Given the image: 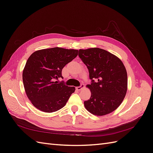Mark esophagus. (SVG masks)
Here are the masks:
<instances>
[{
	"label": "esophagus",
	"mask_w": 153,
	"mask_h": 153,
	"mask_svg": "<svg viewBox=\"0 0 153 153\" xmlns=\"http://www.w3.org/2000/svg\"><path fill=\"white\" fill-rule=\"evenodd\" d=\"M84 84H80V86H78V87H76V89L77 90V91H80V90H82L83 88H84Z\"/></svg>",
	"instance_id": "34e87169"
}]
</instances>
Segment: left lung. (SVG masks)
<instances>
[{"label":"left lung","instance_id":"8db88e82","mask_svg":"<svg viewBox=\"0 0 153 153\" xmlns=\"http://www.w3.org/2000/svg\"><path fill=\"white\" fill-rule=\"evenodd\" d=\"M78 56L87 67L91 84L87 85L91 96L84 101L85 108L102 116L121 104L127 91V72L117 57L99 48L80 49Z\"/></svg>","mask_w":153,"mask_h":153}]
</instances>
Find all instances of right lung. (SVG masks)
I'll use <instances>...</instances> for the list:
<instances>
[{"label": "right lung", "instance_id": "add662e5", "mask_svg": "<svg viewBox=\"0 0 153 153\" xmlns=\"http://www.w3.org/2000/svg\"><path fill=\"white\" fill-rule=\"evenodd\" d=\"M78 50L55 47L36 51L27 61L22 78L27 97L36 108L51 113L64 107L75 91L64 82L62 69L78 55Z\"/></svg>", "mask_w": 153, "mask_h": 153}]
</instances>
